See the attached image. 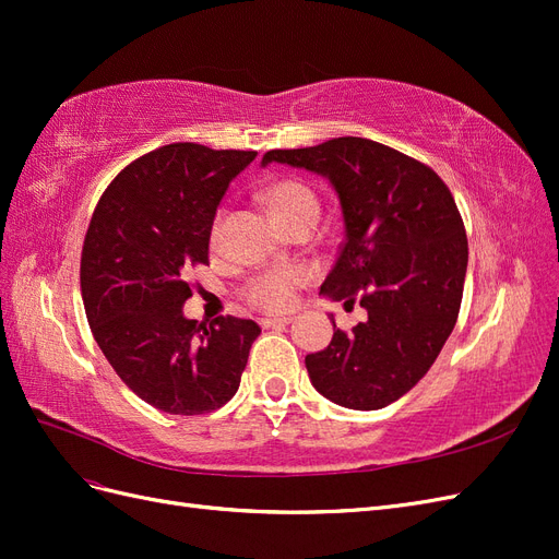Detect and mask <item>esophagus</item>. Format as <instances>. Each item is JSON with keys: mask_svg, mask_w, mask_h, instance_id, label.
Instances as JSON below:
<instances>
[{"mask_svg": "<svg viewBox=\"0 0 559 559\" xmlns=\"http://www.w3.org/2000/svg\"><path fill=\"white\" fill-rule=\"evenodd\" d=\"M259 324H261L263 329H275V326L292 324V319H289V317H265V319L259 321Z\"/></svg>", "mask_w": 559, "mask_h": 559, "instance_id": "1", "label": "esophagus"}]
</instances>
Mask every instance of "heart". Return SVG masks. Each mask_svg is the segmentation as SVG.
<instances>
[{"instance_id": "heart-1", "label": "heart", "mask_w": 559, "mask_h": 559, "mask_svg": "<svg viewBox=\"0 0 559 559\" xmlns=\"http://www.w3.org/2000/svg\"><path fill=\"white\" fill-rule=\"evenodd\" d=\"M265 205L273 212L275 222L286 228L300 222L317 224L319 218V198L308 189L306 183L294 179H282L270 183L265 193ZM222 228V214L214 218L212 238ZM306 282V270L300 267H270L263 273L249 277L245 284V298L249 306L265 312H284L294 306L296 289Z\"/></svg>"}]
</instances>
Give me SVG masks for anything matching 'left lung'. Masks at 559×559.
Wrapping results in <instances>:
<instances>
[{"mask_svg": "<svg viewBox=\"0 0 559 559\" xmlns=\"http://www.w3.org/2000/svg\"><path fill=\"white\" fill-rule=\"evenodd\" d=\"M321 175L341 200L345 240L321 296L368 312L326 349L308 354L321 396L352 411H380L427 376L462 306L468 242L460 210L431 167L364 138L267 151Z\"/></svg>", "mask_w": 559, "mask_h": 559, "instance_id": "obj_1", "label": "left lung"}]
</instances>
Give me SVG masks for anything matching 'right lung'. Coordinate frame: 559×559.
<instances>
[{
    "instance_id": "obj_1",
    "label": "right lung",
    "mask_w": 559,
    "mask_h": 559,
    "mask_svg": "<svg viewBox=\"0 0 559 559\" xmlns=\"http://www.w3.org/2000/svg\"><path fill=\"white\" fill-rule=\"evenodd\" d=\"M257 151L193 142L130 163L93 212L81 296L95 343L128 389L170 415L222 408L240 386L257 321L183 317L186 270L210 263V235L228 183Z\"/></svg>"
}]
</instances>
